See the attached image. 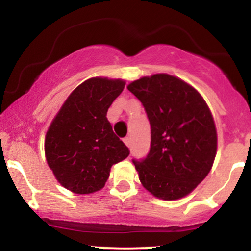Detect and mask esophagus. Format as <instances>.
<instances>
[{
    "instance_id": "1",
    "label": "esophagus",
    "mask_w": 251,
    "mask_h": 251,
    "mask_svg": "<svg viewBox=\"0 0 251 251\" xmlns=\"http://www.w3.org/2000/svg\"><path fill=\"white\" fill-rule=\"evenodd\" d=\"M124 143H125V145L127 146V148H129V146H131V144H132V142H131V138H129V137L124 138Z\"/></svg>"
}]
</instances>
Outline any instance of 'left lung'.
I'll return each mask as SVG.
<instances>
[{
  "instance_id": "8db88e82",
  "label": "left lung",
  "mask_w": 251,
  "mask_h": 251,
  "mask_svg": "<svg viewBox=\"0 0 251 251\" xmlns=\"http://www.w3.org/2000/svg\"><path fill=\"white\" fill-rule=\"evenodd\" d=\"M143 103L151 125L145 159L133 160L142 185L154 197H185L208 176L217 152L211 111L200 92L165 73L143 76L127 86Z\"/></svg>"
}]
</instances>
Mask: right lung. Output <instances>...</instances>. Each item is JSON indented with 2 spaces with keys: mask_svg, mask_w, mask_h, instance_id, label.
<instances>
[{
  "mask_svg": "<svg viewBox=\"0 0 251 251\" xmlns=\"http://www.w3.org/2000/svg\"><path fill=\"white\" fill-rule=\"evenodd\" d=\"M125 83L101 76L86 80L66 99L48 127L46 160L56 180L74 194L101 190L112 165L128 157V149L106 118Z\"/></svg>",
  "mask_w": 251,
  "mask_h": 251,
  "instance_id": "1",
  "label": "right lung"
}]
</instances>
